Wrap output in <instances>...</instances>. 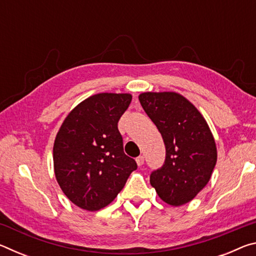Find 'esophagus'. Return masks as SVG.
Returning <instances> with one entry per match:
<instances>
[{"instance_id":"obj_1","label":"esophagus","mask_w":256,"mask_h":256,"mask_svg":"<svg viewBox=\"0 0 256 256\" xmlns=\"http://www.w3.org/2000/svg\"><path fill=\"white\" fill-rule=\"evenodd\" d=\"M136 164H138V166H142V164H144V157H142V156L138 157L136 158Z\"/></svg>"}]
</instances>
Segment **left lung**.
Returning <instances> with one entry per match:
<instances>
[{
  "instance_id": "left-lung-1",
  "label": "left lung",
  "mask_w": 256,
  "mask_h": 256,
  "mask_svg": "<svg viewBox=\"0 0 256 256\" xmlns=\"http://www.w3.org/2000/svg\"><path fill=\"white\" fill-rule=\"evenodd\" d=\"M138 100L162 136L166 158L150 175L164 202L178 206L204 188L216 162L209 125L196 106L176 92H144Z\"/></svg>"
}]
</instances>
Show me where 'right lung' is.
<instances>
[{
	"mask_svg": "<svg viewBox=\"0 0 256 256\" xmlns=\"http://www.w3.org/2000/svg\"><path fill=\"white\" fill-rule=\"evenodd\" d=\"M130 94H97L70 112L55 138L56 180L68 200L97 211L122 190L136 160L124 154L118 123L128 110Z\"/></svg>",
	"mask_w": 256,
	"mask_h": 256,
	"instance_id": "1",
	"label": "right lung"
}]
</instances>
